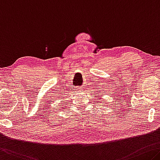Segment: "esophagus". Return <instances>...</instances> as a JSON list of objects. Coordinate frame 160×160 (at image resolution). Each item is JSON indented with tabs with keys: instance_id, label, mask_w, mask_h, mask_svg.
Wrapping results in <instances>:
<instances>
[{
	"instance_id": "34e87169",
	"label": "esophagus",
	"mask_w": 160,
	"mask_h": 160,
	"mask_svg": "<svg viewBox=\"0 0 160 160\" xmlns=\"http://www.w3.org/2000/svg\"><path fill=\"white\" fill-rule=\"evenodd\" d=\"M78 90H79V91H82V88H78Z\"/></svg>"
}]
</instances>
